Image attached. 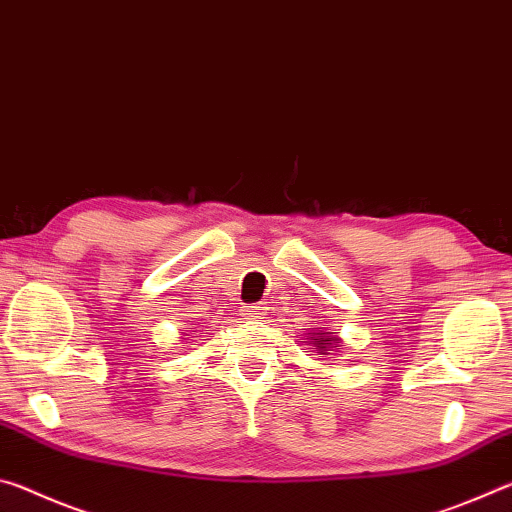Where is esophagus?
<instances>
[{
	"instance_id": "obj_1",
	"label": "esophagus",
	"mask_w": 512,
	"mask_h": 512,
	"mask_svg": "<svg viewBox=\"0 0 512 512\" xmlns=\"http://www.w3.org/2000/svg\"><path fill=\"white\" fill-rule=\"evenodd\" d=\"M241 314H244L248 320H255V318H262L264 316V307L255 302V305H246L241 307Z\"/></svg>"
}]
</instances>
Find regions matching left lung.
Instances as JSON below:
<instances>
[{
  "instance_id": "1",
  "label": "left lung",
  "mask_w": 512,
  "mask_h": 512,
  "mask_svg": "<svg viewBox=\"0 0 512 512\" xmlns=\"http://www.w3.org/2000/svg\"><path fill=\"white\" fill-rule=\"evenodd\" d=\"M325 341H332V343H329V345H334V348H339V341H336L334 339V336H332V339H316V336H314V343H316V348H320V350H325ZM325 354V352H323Z\"/></svg>"
}]
</instances>
